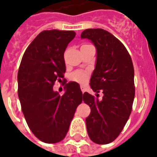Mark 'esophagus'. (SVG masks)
<instances>
[{
	"label": "esophagus",
	"mask_w": 157,
	"mask_h": 157,
	"mask_svg": "<svg viewBox=\"0 0 157 157\" xmlns=\"http://www.w3.org/2000/svg\"><path fill=\"white\" fill-rule=\"evenodd\" d=\"M81 91H82L83 94H84V93L85 92V88L84 85H81Z\"/></svg>",
	"instance_id": "34e87169"
}]
</instances>
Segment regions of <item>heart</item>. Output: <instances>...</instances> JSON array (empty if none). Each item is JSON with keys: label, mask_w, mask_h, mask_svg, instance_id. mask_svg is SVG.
I'll use <instances>...</instances> for the list:
<instances>
[{"label": "heart", "mask_w": 157, "mask_h": 157, "mask_svg": "<svg viewBox=\"0 0 157 157\" xmlns=\"http://www.w3.org/2000/svg\"><path fill=\"white\" fill-rule=\"evenodd\" d=\"M89 77H90V73L86 71H76V72H73L71 76V79L72 81L78 83L86 82Z\"/></svg>", "instance_id": "heart-1"}]
</instances>
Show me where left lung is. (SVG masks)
I'll list each match as a JSON object with an SVG mask.
<instances>
[{"label":"left lung","mask_w":157,"mask_h":157,"mask_svg":"<svg viewBox=\"0 0 157 157\" xmlns=\"http://www.w3.org/2000/svg\"><path fill=\"white\" fill-rule=\"evenodd\" d=\"M81 37L91 40L96 48V65L90 85L94 92L101 90L103 94L101 101L87 92L83 94L84 102L91 109L85 119L88 135L93 142L107 144L123 131L132 112L133 63L124 45L106 30L87 29Z\"/></svg>","instance_id":"left-lung-1"}]
</instances>
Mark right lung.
Listing matches in <instances>:
<instances>
[{
	"instance_id": "right-lung-1",
	"label": "right lung",
	"mask_w": 157,
	"mask_h": 157,
	"mask_svg": "<svg viewBox=\"0 0 157 157\" xmlns=\"http://www.w3.org/2000/svg\"><path fill=\"white\" fill-rule=\"evenodd\" d=\"M76 36L72 30H43L25 50L17 73L18 98L28 127L47 144L64 139L76 107L82 102L80 85L65 84V92L54 91L66 71L63 53Z\"/></svg>"
}]
</instances>
